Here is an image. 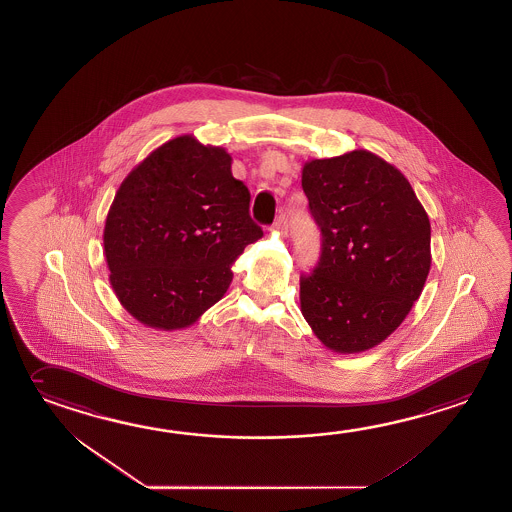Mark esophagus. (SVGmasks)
<instances>
[{
	"label": "esophagus",
	"mask_w": 512,
	"mask_h": 512,
	"mask_svg": "<svg viewBox=\"0 0 512 512\" xmlns=\"http://www.w3.org/2000/svg\"><path fill=\"white\" fill-rule=\"evenodd\" d=\"M274 229L280 232H287V229H289V221H287L285 214H280L278 220L274 221Z\"/></svg>",
	"instance_id": "obj_1"
}]
</instances>
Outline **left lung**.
<instances>
[{"mask_svg":"<svg viewBox=\"0 0 512 512\" xmlns=\"http://www.w3.org/2000/svg\"><path fill=\"white\" fill-rule=\"evenodd\" d=\"M321 256L300 278L301 314L334 352L387 340L431 271V221L394 165L363 149L303 165Z\"/></svg>","mask_w":512,"mask_h":512,"instance_id":"obj_1","label":"left lung"}]
</instances>
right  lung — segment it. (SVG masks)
Segmentation results:
<instances>
[{
  "mask_svg": "<svg viewBox=\"0 0 512 512\" xmlns=\"http://www.w3.org/2000/svg\"><path fill=\"white\" fill-rule=\"evenodd\" d=\"M232 158L194 136L152 151L121 181L103 229L112 289L132 318L185 329L223 298L232 263L260 240Z\"/></svg>",
  "mask_w": 512,
  "mask_h": 512,
  "instance_id": "obj_1",
  "label": "right lung"
}]
</instances>
